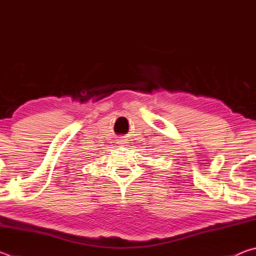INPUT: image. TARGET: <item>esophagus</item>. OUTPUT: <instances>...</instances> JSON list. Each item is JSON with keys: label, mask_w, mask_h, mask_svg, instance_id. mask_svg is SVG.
Returning <instances> with one entry per match:
<instances>
[{"label": "esophagus", "mask_w": 256, "mask_h": 256, "mask_svg": "<svg viewBox=\"0 0 256 256\" xmlns=\"http://www.w3.org/2000/svg\"><path fill=\"white\" fill-rule=\"evenodd\" d=\"M120 144H126V142H125V140L123 138V140L120 141Z\"/></svg>", "instance_id": "obj_1"}]
</instances>
